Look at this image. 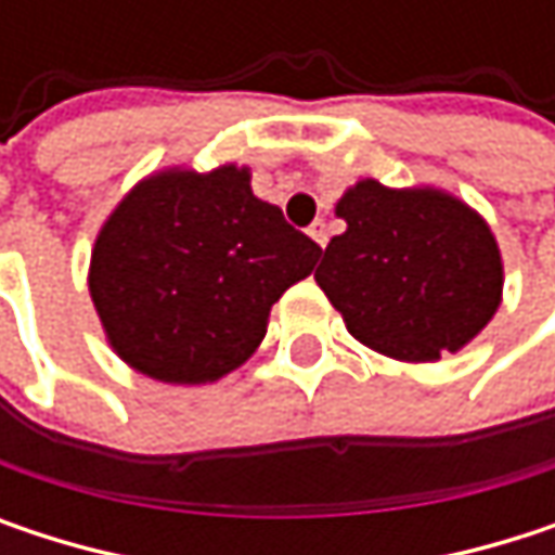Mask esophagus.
I'll list each match as a JSON object with an SVG mask.
<instances>
[{"label":"esophagus","instance_id":"obj_1","mask_svg":"<svg viewBox=\"0 0 555 555\" xmlns=\"http://www.w3.org/2000/svg\"><path fill=\"white\" fill-rule=\"evenodd\" d=\"M308 234L314 237V244H321V247H327V241H331V224L324 221V218H318L311 228H308Z\"/></svg>","mask_w":555,"mask_h":555}]
</instances>
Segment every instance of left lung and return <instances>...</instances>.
Instances as JSON below:
<instances>
[{"mask_svg":"<svg viewBox=\"0 0 555 555\" xmlns=\"http://www.w3.org/2000/svg\"><path fill=\"white\" fill-rule=\"evenodd\" d=\"M337 215L347 231L331 237L314 279L347 331L376 353L434 363L499 311V244L460 198L363 179L344 192Z\"/></svg>","mask_w":555,"mask_h":555,"instance_id":"left-lung-1","label":"left lung"}]
</instances>
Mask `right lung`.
I'll return each mask as SVG.
<instances>
[{"mask_svg":"<svg viewBox=\"0 0 555 555\" xmlns=\"http://www.w3.org/2000/svg\"><path fill=\"white\" fill-rule=\"evenodd\" d=\"M318 257L308 234L254 195L247 169H167L138 182L99 231L89 292L128 366L202 386L260 347L270 308Z\"/></svg>","mask_w":555,"mask_h":555,"instance_id":"add662e5","label":"right lung"}]
</instances>
